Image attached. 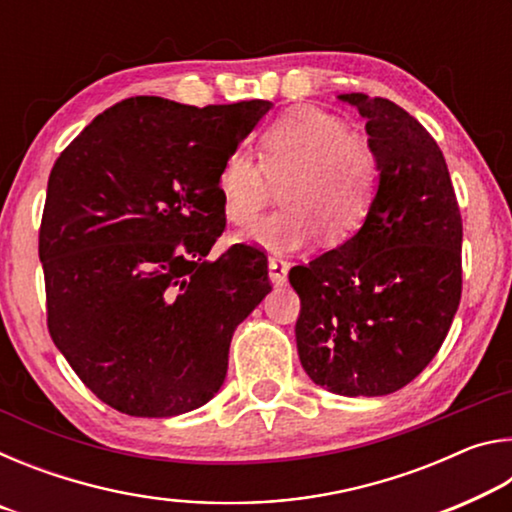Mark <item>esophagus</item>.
<instances>
[{
  "label": "esophagus",
  "instance_id": "1",
  "mask_svg": "<svg viewBox=\"0 0 512 512\" xmlns=\"http://www.w3.org/2000/svg\"><path fill=\"white\" fill-rule=\"evenodd\" d=\"M289 268H291V264L287 262V259H282V257L268 259V277H271V282L275 284V287H282V284H287Z\"/></svg>",
  "mask_w": 512,
  "mask_h": 512
}]
</instances>
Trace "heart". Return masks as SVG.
<instances>
[{"label":"heart","instance_id":"b5f03b06","mask_svg":"<svg viewBox=\"0 0 512 512\" xmlns=\"http://www.w3.org/2000/svg\"><path fill=\"white\" fill-rule=\"evenodd\" d=\"M275 187L284 207L259 221L250 241L280 253L318 237L339 246L357 235L375 205L377 153L339 117L311 106L291 108L262 133L259 160L237 149L216 176L225 219L241 228L262 214Z\"/></svg>","mask_w":512,"mask_h":512}]
</instances>
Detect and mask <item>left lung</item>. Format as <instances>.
<instances>
[{
  "mask_svg": "<svg viewBox=\"0 0 512 512\" xmlns=\"http://www.w3.org/2000/svg\"><path fill=\"white\" fill-rule=\"evenodd\" d=\"M366 117L379 192L343 246L293 266L296 343L311 381L336 395H388L429 366L463 289V221L436 140L397 103L341 94Z\"/></svg>",
  "mask_w": 512,
  "mask_h": 512,
  "instance_id": "8db88e82",
  "label": "left lung"
}]
</instances>
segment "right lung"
Returning a JSON list of instances; mask_svg holds the SVG:
<instances>
[{"label": "right lung", "instance_id": "right-lung-1", "mask_svg": "<svg viewBox=\"0 0 512 512\" xmlns=\"http://www.w3.org/2000/svg\"><path fill=\"white\" fill-rule=\"evenodd\" d=\"M271 106L131 97L58 155L38 244L47 327L112 409L171 418L219 393L232 334L271 282L253 246L207 259L225 228L216 176Z\"/></svg>", "mask_w": 512, "mask_h": 512}]
</instances>
